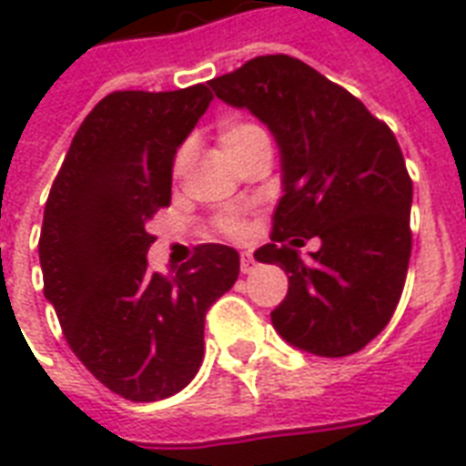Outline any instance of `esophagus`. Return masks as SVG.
Masks as SVG:
<instances>
[{
  "label": "esophagus",
  "instance_id": "obj_1",
  "mask_svg": "<svg viewBox=\"0 0 466 466\" xmlns=\"http://www.w3.org/2000/svg\"><path fill=\"white\" fill-rule=\"evenodd\" d=\"M256 268V258L251 251H241V273H251Z\"/></svg>",
  "mask_w": 466,
  "mask_h": 466
}]
</instances>
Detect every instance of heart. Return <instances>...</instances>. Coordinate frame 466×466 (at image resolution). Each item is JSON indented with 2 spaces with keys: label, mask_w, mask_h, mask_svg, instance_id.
Returning <instances> with one entry per match:
<instances>
[{
  "label": "heart",
  "mask_w": 466,
  "mask_h": 466,
  "mask_svg": "<svg viewBox=\"0 0 466 466\" xmlns=\"http://www.w3.org/2000/svg\"><path fill=\"white\" fill-rule=\"evenodd\" d=\"M218 140H219V147L225 149V155L232 161L237 159V157L244 155V152H248L251 147L270 145L268 133H266L261 126L248 123V120H229V123H225V126L219 127ZM183 167H186V152H181V155L176 157V164H174L176 174H181ZM227 227H229L232 232H237V229H239V222H227Z\"/></svg>",
  "instance_id": "b5f03b06"
}]
</instances>
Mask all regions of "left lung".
<instances>
[{
  "label": "left lung",
  "instance_id": "1",
  "mask_svg": "<svg viewBox=\"0 0 466 466\" xmlns=\"http://www.w3.org/2000/svg\"><path fill=\"white\" fill-rule=\"evenodd\" d=\"M210 86L261 120L280 152L273 241L254 254L290 283L270 311L273 329L319 358L358 353L390 324L411 258L413 186L397 137L353 94L290 55L254 57ZM311 236L322 247L302 262L291 247Z\"/></svg>",
  "mask_w": 466,
  "mask_h": 466
}]
</instances>
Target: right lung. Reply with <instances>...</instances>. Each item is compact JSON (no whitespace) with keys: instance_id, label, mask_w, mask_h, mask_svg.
<instances>
[{"instance_id":"1","label":"right lung","mask_w":466,"mask_h":466,"mask_svg":"<svg viewBox=\"0 0 466 466\" xmlns=\"http://www.w3.org/2000/svg\"><path fill=\"white\" fill-rule=\"evenodd\" d=\"M212 101L178 91H113L84 118L40 229L46 299L98 382L157 401L196 377L205 311L239 278L232 247L203 244L174 276L149 273L147 222L171 200L176 152Z\"/></svg>"}]
</instances>
